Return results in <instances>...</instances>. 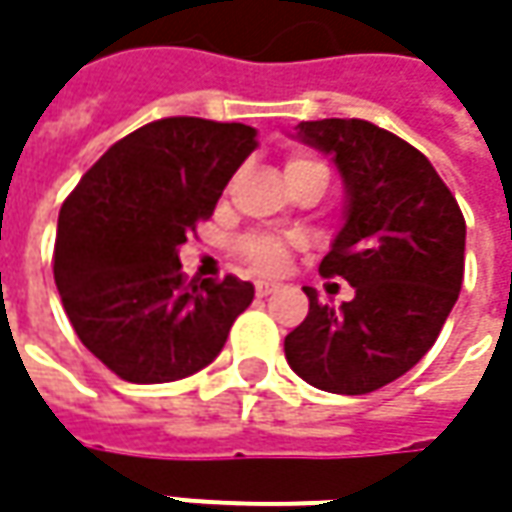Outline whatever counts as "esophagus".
Segmentation results:
<instances>
[{
    "label": "esophagus",
    "instance_id": "esophagus-1",
    "mask_svg": "<svg viewBox=\"0 0 512 512\" xmlns=\"http://www.w3.org/2000/svg\"><path fill=\"white\" fill-rule=\"evenodd\" d=\"M276 290H279L276 282H256V296H262V299L270 296V293H276Z\"/></svg>",
    "mask_w": 512,
    "mask_h": 512
}]
</instances>
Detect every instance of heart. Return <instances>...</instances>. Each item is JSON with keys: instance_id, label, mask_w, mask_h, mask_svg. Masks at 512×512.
Returning <instances> with one entry per match:
<instances>
[{"instance_id": "1", "label": "heart", "mask_w": 512, "mask_h": 512, "mask_svg": "<svg viewBox=\"0 0 512 512\" xmlns=\"http://www.w3.org/2000/svg\"><path fill=\"white\" fill-rule=\"evenodd\" d=\"M299 170H322L327 173V168L319 162V159H310V156H293L287 162V173H299ZM290 247H293V239H285V236H270V233H247L239 242V253L245 256V262L253 270L259 273H282L287 267V259H290Z\"/></svg>"}]
</instances>
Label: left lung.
<instances>
[{
    "label": "left lung",
    "mask_w": 512,
    "mask_h": 512,
    "mask_svg": "<svg viewBox=\"0 0 512 512\" xmlns=\"http://www.w3.org/2000/svg\"><path fill=\"white\" fill-rule=\"evenodd\" d=\"M296 139L342 173L344 225L319 273L342 276L356 296L333 310L305 287L310 310L287 333V364L327 393H373L439 339L462 290L464 216L427 156L373 122H302Z\"/></svg>",
    "instance_id": "obj_1"
}]
</instances>
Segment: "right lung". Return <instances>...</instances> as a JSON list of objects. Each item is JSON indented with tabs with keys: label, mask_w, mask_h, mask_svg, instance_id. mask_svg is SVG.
<instances>
[{
	"label": "right lung",
	"mask_w": 512,
	"mask_h": 512,
	"mask_svg": "<svg viewBox=\"0 0 512 512\" xmlns=\"http://www.w3.org/2000/svg\"><path fill=\"white\" fill-rule=\"evenodd\" d=\"M253 150L247 125L170 116L110 145L65 199L56 290L76 336L119 379L193 376L253 302L250 282H187L179 262V247Z\"/></svg>",
	"instance_id": "obj_1"
}]
</instances>
